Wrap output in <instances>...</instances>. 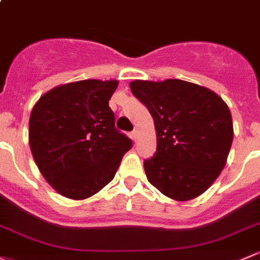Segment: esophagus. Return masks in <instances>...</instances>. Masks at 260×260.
<instances>
[{
    "label": "esophagus",
    "mask_w": 260,
    "mask_h": 260,
    "mask_svg": "<svg viewBox=\"0 0 260 260\" xmlns=\"http://www.w3.org/2000/svg\"><path fill=\"white\" fill-rule=\"evenodd\" d=\"M131 136H132V139H135V141H137L138 138V129H135L132 133H131Z\"/></svg>",
    "instance_id": "1"
}]
</instances>
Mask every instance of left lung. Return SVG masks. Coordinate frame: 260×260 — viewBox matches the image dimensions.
<instances>
[{
  "label": "left lung",
  "instance_id": "obj_1",
  "mask_svg": "<svg viewBox=\"0 0 260 260\" xmlns=\"http://www.w3.org/2000/svg\"><path fill=\"white\" fill-rule=\"evenodd\" d=\"M129 87L154 121L157 152L143 162L148 182L174 201L201 196L231 151L233 122L226 103L212 89L182 80H136Z\"/></svg>",
  "mask_w": 260,
  "mask_h": 260
}]
</instances>
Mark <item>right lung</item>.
Wrapping results in <instances>:
<instances>
[{"label": "right lung", "mask_w": 260, "mask_h": 260, "mask_svg": "<svg viewBox=\"0 0 260 260\" xmlns=\"http://www.w3.org/2000/svg\"><path fill=\"white\" fill-rule=\"evenodd\" d=\"M118 81L84 80L41 95L29 116V148L48 184L70 199H86L114 178L132 141L114 127L108 101Z\"/></svg>", "instance_id": "right-lung-1"}]
</instances>
